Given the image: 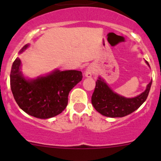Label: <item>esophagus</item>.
I'll use <instances>...</instances> for the list:
<instances>
[{
    "mask_svg": "<svg viewBox=\"0 0 161 161\" xmlns=\"http://www.w3.org/2000/svg\"><path fill=\"white\" fill-rule=\"evenodd\" d=\"M94 73H95V69H94V68L92 67V66H89L85 71V75L89 78L91 77Z\"/></svg>",
    "mask_w": 161,
    "mask_h": 161,
    "instance_id": "34e87169",
    "label": "esophagus"
}]
</instances>
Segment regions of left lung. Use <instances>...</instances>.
<instances>
[{
	"mask_svg": "<svg viewBox=\"0 0 161 161\" xmlns=\"http://www.w3.org/2000/svg\"><path fill=\"white\" fill-rule=\"evenodd\" d=\"M150 66L149 63L146 61ZM152 82L147 85V90L134 98H125L115 93L103 79L99 78L92 93V106L101 114L110 118L124 117L137 110L148 97Z\"/></svg>",
	"mask_w": 161,
	"mask_h": 161,
	"instance_id": "8db88e82",
	"label": "left lung"
}]
</instances>
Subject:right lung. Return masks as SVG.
I'll return each mask as SVG.
<instances>
[{
    "label": "right lung",
    "instance_id": "right-lung-1",
    "mask_svg": "<svg viewBox=\"0 0 161 161\" xmlns=\"http://www.w3.org/2000/svg\"><path fill=\"white\" fill-rule=\"evenodd\" d=\"M28 47L25 45L20 53ZM19 58L13 62L10 75L11 92L19 108L35 118L46 119L59 114L68 105L71 89L82 79L80 71H54L44 77L26 80L20 71Z\"/></svg>",
    "mask_w": 161,
    "mask_h": 161
}]
</instances>
